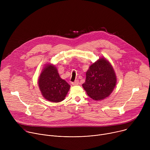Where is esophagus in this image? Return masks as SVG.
<instances>
[{
	"instance_id": "1",
	"label": "esophagus",
	"mask_w": 150,
	"mask_h": 150,
	"mask_svg": "<svg viewBox=\"0 0 150 150\" xmlns=\"http://www.w3.org/2000/svg\"><path fill=\"white\" fill-rule=\"evenodd\" d=\"M78 83H79V81H78V80H76V81H75V82H74L72 83V85H78Z\"/></svg>"
}]
</instances>
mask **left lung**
<instances>
[{"mask_svg": "<svg viewBox=\"0 0 150 150\" xmlns=\"http://www.w3.org/2000/svg\"><path fill=\"white\" fill-rule=\"evenodd\" d=\"M116 82L117 78L112 65L103 57L90 66L82 87L89 97L99 101L111 94Z\"/></svg>", "mask_w": 150, "mask_h": 150, "instance_id": "1", "label": "left lung"}]
</instances>
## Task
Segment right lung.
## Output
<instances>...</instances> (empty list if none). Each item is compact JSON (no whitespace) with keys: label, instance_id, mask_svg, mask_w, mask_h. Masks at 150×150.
Instances as JSON below:
<instances>
[{"label":"right lung","instance_id":"right-lung-1","mask_svg":"<svg viewBox=\"0 0 150 150\" xmlns=\"http://www.w3.org/2000/svg\"><path fill=\"white\" fill-rule=\"evenodd\" d=\"M38 87L47 101L59 103L65 98L70 85L62 79L56 67L53 64H45L38 80Z\"/></svg>","mask_w":150,"mask_h":150}]
</instances>
